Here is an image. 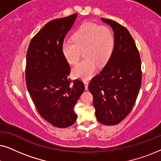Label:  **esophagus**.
I'll return each instance as SVG.
<instances>
[{
  "mask_svg": "<svg viewBox=\"0 0 161 161\" xmlns=\"http://www.w3.org/2000/svg\"><path fill=\"white\" fill-rule=\"evenodd\" d=\"M84 85H85V89L86 90L88 89V86H89V83L87 81H84Z\"/></svg>",
  "mask_w": 161,
  "mask_h": 161,
  "instance_id": "obj_1",
  "label": "esophagus"
}]
</instances>
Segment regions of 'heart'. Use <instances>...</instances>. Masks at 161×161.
Instances as JSON below:
<instances>
[{"label": "heart", "instance_id": "obj_1", "mask_svg": "<svg viewBox=\"0 0 161 161\" xmlns=\"http://www.w3.org/2000/svg\"><path fill=\"white\" fill-rule=\"evenodd\" d=\"M72 39L73 42L63 43V54L69 64L75 65L80 60L81 51H84L86 58L72 72L75 78L88 80L95 73L97 64L105 65L111 58L115 46L113 31L107 26L86 23L75 31Z\"/></svg>", "mask_w": 161, "mask_h": 161}]
</instances>
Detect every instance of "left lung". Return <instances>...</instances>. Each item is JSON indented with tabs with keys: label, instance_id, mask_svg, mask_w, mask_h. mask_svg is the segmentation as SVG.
Returning <instances> with one entry per match:
<instances>
[{
	"label": "left lung",
	"instance_id": "left-lung-1",
	"mask_svg": "<svg viewBox=\"0 0 161 161\" xmlns=\"http://www.w3.org/2000/svg\"><path fill=\"white\" fill-rule=\"evenodd\" d=\"M101 20L113 29L115 46L106 64L92 79L89 90L97 120L114 125L128 115L135 104L142 85V62L128 30L111 19Z\"/></svg>",
	"mask_w": 161,
	"mask_h": 161
}]
</instances>
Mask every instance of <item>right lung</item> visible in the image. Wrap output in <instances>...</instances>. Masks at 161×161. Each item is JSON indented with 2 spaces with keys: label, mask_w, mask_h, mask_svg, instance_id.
<instances>
[{
  "label": "right lung",
  "mask_w": 161,
  "mask_h": 161,
  "mask_svg": "<svg viewBox=\"0 0 161 161\" xmlns=\"http://www.w3.org/2000/svg\"><path fill=\"white\" fill-rule=\"evenodd\" d=\"M77 14L45 24L33 37L26 55L25 81L38 113L56 127H67L77 119L74 106L85 86L68 78L70 67L62 45Z\"/></svg>",
  "instance_id": "add662e5"
}]
</instances>
